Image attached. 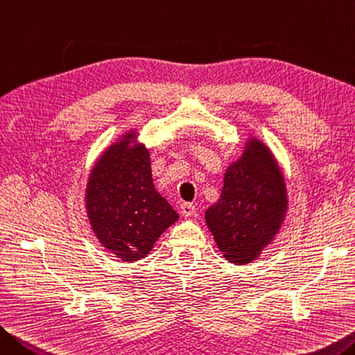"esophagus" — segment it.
<instances>
[{
    "label": "esophagus",
    "instance_id": "1",
    "mask_svg": "<svg viewBox=\"0 0 355 355\" xmlns=\"http://www.w3.org/2000/svg\"><path fill=\"white\" fill-rule=\"evenodd\" d=\"M195 212H196V209L193 205H191V202H182L181 205V214L184 217H193Z\"/></svg>",
    "mask_w": 355,
    "mask_h": 355
}]
</instances>
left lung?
Returning <instances> with one entry per match:
<instances>
[{
	"label": "left lung",
	"mask_w": 355,
	"mask_h": 355,
	"mask_svg": "<svg viewBox=\"0 0 355 355\" xmlns=\"http://www.w3.org/2000/svg\"><path fill=\"white\" fill-rule=\"evenodd\" d=\"M288 211L286 184L274 155L252 138L225 173L220 200L206 211V223L226 261L252 263L274 241Z\"/></svg>",
	"instance_id": "obj_1"
}]
</instances>
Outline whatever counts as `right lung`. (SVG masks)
Listing matches in <instances>:
<instances>
[{
	"mask_svg": "<svg viewBox=\"0 0 355 355\" xmlns=\"http://www.w3.org/2000/svg\"><path fill=\"white\" fill-rule=\"evenodd\" d=\"M135 138L132 130L107 148L86 185L92 231L103 247L127 263L146 257L162 232L179 218L154 189L149 150Z\"/></svg>",
	"mask_w": 355,
	"mask_h": 355,
	"instance_id": "right-lung-1",
	"label": "right lung"
}]
</instances>
